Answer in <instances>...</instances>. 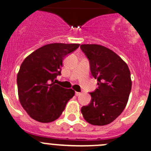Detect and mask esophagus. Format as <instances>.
<instances>
[{"label": "esophagus", "instance_id": "34e87169", "mask_svg": "<svg viewBox=\"0 0 151 151\" xmlns=\"http://www.w3.org/2000/svg\"><path fill=\"white\" fill-rule=\"evenodd\" d=\"M81 94V93H80V92H75V95L77 96H80V95Z\"/></svg>", "mask_w": 151, "mask_h": 151}]
</instances>
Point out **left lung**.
I'll use <instances>...</instances> for the list:
<instances>
[{
    "instance_id": "obj_1",
    "label": "left lung",
    "mask_w": 151,
    "mask_h": 151,
    "mask_svg": "<svg viewBox=\"0 0 151 151\" xmlns=\"http://www.w3.org/2000/svg\"><path fill=\"white\" fill-rule=\"evenodd\" d=\"M80 49L88 58L91 72L98 81V88L90 93V104L82 107V114L91 125H108L122 114L128 103L132 86L131 72L126 63L105 46L83 44Z\"/></svg>"
}]
</instances>
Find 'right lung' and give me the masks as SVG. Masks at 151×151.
<instances>
[{
  "label": "right lung",
  "instance_id": "1",
  "mask_svg": "<svg viewBox=\"0 0 151 151\" xmlns=\"http://www.w3.org/2000/svg\"><path fill=\"white\" fill-rule=\"evenodd\" d=\"M79 46L77 43H50L25 58L17 73V91L20 104L31 118L48 123L62 114L75 91L60 87L54 80L60 75L65 57Z\"/></svg>",
  "mask_w": 151,
  "mask_h": 151
}]
</instances>
